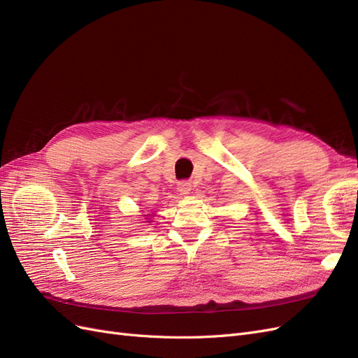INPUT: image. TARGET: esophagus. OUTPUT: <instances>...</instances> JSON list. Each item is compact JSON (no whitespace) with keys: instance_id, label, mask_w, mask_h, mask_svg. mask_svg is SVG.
<instances>
[{"instance_id":"34e87169","label":"esophagus","mask_w":358,"mask_h":358,"mask_svg":"<svg viewBox=\"0 0 358 358\" xmlns=\"http://www.w3.org/2000/svg\"><path fill=\"white\" fill-rule=\"evenodd\" d=\"M191 189H192V185H191V183H189L188 180L179 182V185H178V191H179V194H180L182 197H187V196H189Z\"/></svg>"}]
</instances>
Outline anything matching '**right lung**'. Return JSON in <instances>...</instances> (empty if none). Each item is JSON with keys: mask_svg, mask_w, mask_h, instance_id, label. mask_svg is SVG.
<instances>
[{"mask_svg": "<svg viewBox=\"0 0 358 358\" xmlns=\"http://www.w3.org/2000/svg\"><path fill=\"white\" fill-rule=\"evenodd\" d=\"M152 216H154V215H152ZM146 220H149V218H146ZM146 222H152V221H150V220H149V221H146Z\"/></svg>", "mask_w": 358, "mask_h": 358, "instance_id": "1", "label": "right lung"}]
</instances>
